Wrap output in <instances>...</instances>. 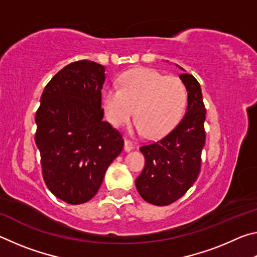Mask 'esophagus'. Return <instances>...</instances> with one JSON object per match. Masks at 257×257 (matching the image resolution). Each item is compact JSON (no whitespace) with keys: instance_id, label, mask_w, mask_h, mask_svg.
I'll return each mask as SVG.
<instances>
[{"instance_id":"obj_1","label":"esophagus","mask_w":257,"mask_h":257,"mask_svg":"<svg viewBox=\"0 0 257 257\" xmlns=\"http://www.w3.org/2000/svg\"><path fill=\"white\" fill-rule=\"evenodd\" d=\"M134 149V145H133V143L130 142V141H127V139H125L124 141V145H123V150H124V152H130Z\"/></svg>"}]
</instances>
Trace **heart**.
Wrapping results in <instances>:
<instances>
[{
    "label": "heart",
    "instance_id": "1",
    "mask_svg": "<svg viewBox=\"0 0 257 257\" xmlns=\"http://www.w3.org/2000/svg\"><path fill=\"white\" fill-rule=\"evenodd\" d=\"M187 88L180 78L164 76L149 68H136L119 78V88L108 87L102 95L106 120L114 128L124 124L135 108L130 132L158 138L175 127L184 114Z\"/></svg>",
    "mask_w": 257,
    "mask_h": 257
}]
</instances>
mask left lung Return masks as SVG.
<instances>
[{"label": "left lung", "mask_w": 257, "mask_h": 257, "mask_svg": "<svg viewBox=\"0 0 257 257\" xmlns=\"http://www.w3.org/2000/svg\"><path fill=\"white\" fill-rule=\"evenodd\" d=\"M176 66L184 71L179 78L188 93L185 116L167 136L139 149L145 167L136 179V188L144 201L158 206L176 202L196 181L205 144L206 110L201 86L194 76Z\"/></svg>", "instance_id": "obj_1"}]
</instances>
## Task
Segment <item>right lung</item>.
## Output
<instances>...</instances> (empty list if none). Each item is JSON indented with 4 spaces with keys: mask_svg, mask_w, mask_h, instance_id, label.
<instances>
[{
    "mask_svg": "<svg viewBox=\"0 0 257 257\" xmlns=\"http://www.w3.org/2000/svg\"><path fill=\"white\" fill-rule=\"evenodd\" d=\"M105 68L72 62L46 85L35 116V143L51 193L72 205L92 199L106 169L123 147L121 135L103 121Z\"/></svg>",
    "mask_w": 257,
    "mask_h": 257,
    "instance_id": "add662e5",
    "label": "right lung"
}]
</instances>
